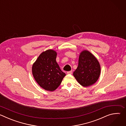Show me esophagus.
<instances>
[{
    "instance_id": "1",
    "label": "esophagus",
    "mask_w": 126,
    "mask_h": 126,
    "mask_svg": "<svg viewBox=\"0 0 126 126\" xmlns=\"http://www.w3.org/2000/svg\"><path fill=\"white\" fill-rule=\"evenodd\" d=\"M67 73L68 74H72V71H68V72H67Z\"/></svg>"
}]
</instances>
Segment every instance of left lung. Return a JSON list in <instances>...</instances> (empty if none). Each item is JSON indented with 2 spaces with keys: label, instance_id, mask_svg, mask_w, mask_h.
I'll return each mask as SVG.
<instances>
[{
  "label": "left lung",
  "instance_id": "8db88e82",
  "mask_svg": "<svg viewBox=\"0 0 126 126\" xmlns=\"http://www.w3.org/2000/svg\"><path fill=\"white\" fill-rule=\"evenodd\" d=\"M101 73V67L96 58L87 50L82 51L79 55L78 66L73 76L83 87H88L96 82Z\"/></svg>",
  "mask_w": 126,
  "mask_h": 126
}]
</instances>
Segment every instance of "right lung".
Masks as SVG:
<instances>
[{"label": "right lung", "instance_id": "1", "mask_svg": "<svg viewBox=\"0 0 126 126\" xmlns=\"http://www.w3.org/2000/svg\"><path fill=\"white\" fill-rule=\"evenodd\" d=\"M56 51L47 50L41 54L32 66V74L35 81L47 91H54L66 75L56 61Z\"/></svg>", "mask_w": 126, "mask_h": 126}]
</instances>
